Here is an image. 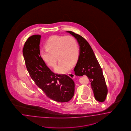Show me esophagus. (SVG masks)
<instances>
[{
	"instance_id": "obj_1",
	"label": "esophagus",
	"mask_w": 131,
	"mask_h": 131,
	"mask_svg": "<svg viewBox=\"0 0 131 131\" xmlns=\"http://www.w3.org/2000/svg\"><path fill=\"white\" fill-rule=\"evenodd\" d=\"M68 75L70 78H71L72 79H74L75 78V75L73 73H71V72L68 73Z\"/></svg>"
}]
</instances>
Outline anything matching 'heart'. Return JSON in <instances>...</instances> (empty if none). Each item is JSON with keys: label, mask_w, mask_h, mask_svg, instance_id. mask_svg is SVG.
Masks as SVG:
<instances>
[{"label": "heart", "mask_w": 131, "mask_h": 131, "mask_svg": "<svg viewBox=\"0 0 131 131\" xmlns=\"http://www.w3.org/2000/svg\"><path fill=\"white\" fill-rule=\"evenodd\" d=\"M45 47L46 48H42L39 51L41 59L47 66L54 67L56 64L57 56L59 62L54 71L59 73L70 71L79 57L78 44L72 36H51L46 40Z\"/></svg>", "instance_id": "b5f03b06"}]
</instances>
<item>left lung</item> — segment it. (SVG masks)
I'll use <instances>...</instances> for the list:
<instances>
[{"instance_id":"left-lung-1","label":"left lung","mask_w":131,"mask_h":131,"mask_svg":"<svg viewBox=\"0 0 131 131\" xmlns=\"http://www.w3.org/2000/svg\"><path fill=\"white\" fill-rule=\"evenodd\" d=\"M67 32L77 39L80 46V54L74 71L76 76L86 75L89 78L95 99L103 102L107 94V88L102 69L90 45L82 36L72 31Z\"/></svg>"}]
</instances>
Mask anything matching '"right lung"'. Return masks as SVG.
<instances>
[{
    "label": "right lung",
    "instance_id": "add662e5",
    "mask_svg": "<svg viewBox=\"0 0 131 131\" xmlns=\"http://www.w3.org/2000/svg\"><path fill=\"white\" fill-rule=\"evenodd\" d=\"M40 39V35H32L24 45L23 54L27 70L47 97L59 102H68L74 94V82L67 75L54 73L46 66L39 54Z\"/></svg>",
    "mask_w": 131,
    "mask_h": 131
}]
</instances>
